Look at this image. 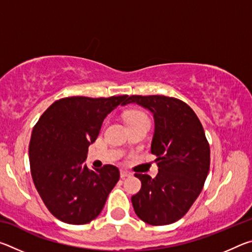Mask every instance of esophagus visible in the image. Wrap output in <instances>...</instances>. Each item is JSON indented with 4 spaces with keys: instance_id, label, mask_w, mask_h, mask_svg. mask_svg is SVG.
I'll return each mask as SVG.
<instances>
[{
    "instance_id": "34e87169",
    "label": "esophagus",
    "mask_w": 252,
    "mask_h": 252,
    "mask_svg": "<svg viewBox=\"0 0 252 252\" xmlns=\"http://www.w3.org/2000/svg\"><path fill=\"white\" fill-rule=\"evenodd\" d=\"M120 176H121L122 179H126V178H127V177H131L132 173L129 172V171H126V170H121V171H120Z\"/></svg>"
}]
</instances>
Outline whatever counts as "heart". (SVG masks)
Returning <instances> with one entry per match:
<instances>
[{
	"instance_id": "b5f03b06",
	"label": "heart",
	"mask_w": 252,
	"mask_h": 252,
	"mask_svg": "<svg viewBox=\"0 0 252 252\" xmlns=\"http://www.w3.org/2000/svg\"><path fill=\"white\" fill-rule=\"evenodd\" d=\"M135 120H149V119L147 117V114L141 112V111H138V110L130 111L126 116V123L131 121H135Z\"/></svg>"
}]
</instances>
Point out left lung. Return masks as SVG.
Segmentation results:
<instances>
[{"label":"left lung","instance_id":"left-lung-1","mask_svg":"<svg viewBox=\"0 0 252 252\" xmlns=\"http://www.w3.org/2000/svg\"><path fill=\"white\" fill-rule=\"evenodd\" d=\"M138 103L155 118L152 155L157 177L135 173L141 189L132 195L134 212L148 224L165 225L181 219L192 206L210 168V147L194 111L176 97L131 95L122 105Z\"/></svg>","mask_w":252,"mask_h":252}]
</instances>
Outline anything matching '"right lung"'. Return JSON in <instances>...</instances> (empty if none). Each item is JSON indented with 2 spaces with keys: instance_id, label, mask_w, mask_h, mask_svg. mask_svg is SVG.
Instances as JSON below:
<instances>
[{
  "instance_id": "1",
  "label": "right lung",
  "mask_w": 252,
  "mask_h": 252,
  "mask_svg": "<svg viewBox=\"0 0 252 252\" xmlns=\"http://www.w3.org/2000/svg\"><path fill=\"white\" fill-rule=\"evenodd\" d=\"M126 100L127 95L63 97L34 126L29 146L34 186L49 211L63 222H91L120 179L114 165L90 170L84 161L105 117Z\"/></svg>"
}]
</instances>
